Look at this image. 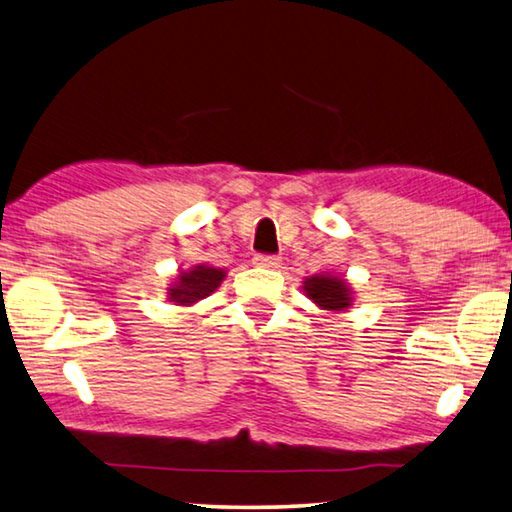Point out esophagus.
Segmentation results:
<instances>
[{
	"instance_id": "1",
	"label": "esophagus",
	"mask_w": 512,
	"mask_h": 512,
	"mask_svg": "<svg viewBox=\"0 0 512 512\" xmlns=\"http://www.w3.org/2000/svg\"><path fill=\"white\" fill-rule=\"evenodd\" d=\"M253 262L257 266H264V268H277L280 266V257L277 255H255Z\"/></svg>"
}]
</instances>
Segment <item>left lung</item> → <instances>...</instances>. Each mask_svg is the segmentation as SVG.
<instances>
[{
  "instance_id": "1",
  "label": "left lung",
  "mask_w": 512,
  "mask_h": 512,
  "mask_svg": "<svg viewBox=\"0 0 512 512\" xmlns=\"http://www.w3.org/2000/svg\"><path fill=\"white\" fill-rule=\"evenodd\" d=\"M304 291L311 300L327 311H345L351 304V293L347 284L338 277L313 275L304 282Z\"/></svg>"
}]
</instances>
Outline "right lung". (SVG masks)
<instances>
[{
	"instance_id": "obj_1",
	"label": "right lung",
	"mask_w": 512,
	"mask_h": 512,
	"mask_svg": "<svg viewBox=\"0 0 512 512\" xmlns=\"http://www.w3.org/2000/svg\"><path fill=\"white\" fill-rule=\"evenodd\" d=\"M224 277L226 273L221 268L194 266V271L181 273L179 282L167 288V293H170V300L176 304H192L208 297L212 291H217Z\"/></svg>"
}]
</instances>
